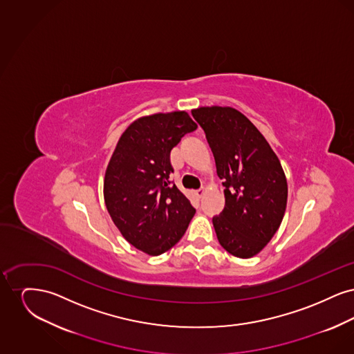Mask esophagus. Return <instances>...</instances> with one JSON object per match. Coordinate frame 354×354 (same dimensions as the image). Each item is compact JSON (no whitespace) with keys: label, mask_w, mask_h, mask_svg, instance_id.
Segmentation results:
<instances>
[{"label":"esophagus","mask_w":354,"mask_h":354,"mask_svg":"<svg viewBox=\"0 0 354 354\" xmlns=\"http://www.w3.org/2000/svg\"><path fill=\"white\" fill-rule=\"evenodd\" d=\"M204 194H205V188H204V187H202V188H199V189H196V191H195V195H196L198 198H202Z\"/></svg>","instance_id":"esophagus-1"}]
</instances>
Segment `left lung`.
Here are the masks:
<instances>
[{
	"label": "left lung",
	"instance_id": "obj_1",
	"mask_svg": "<svg viewBox=\"0 0 354 354\" xmlns=\"http://www.w3.org/2000/svg\"><path fill=\"white\" fill-rule=\"evenodd\" d=\"M191 113L205 133L225 187L224 209L212 219L220 245L236 257H253L284 218V169L267 139L234 107L207 106Z\"/></svg>",
	"mask_w": 354,
	"mask_h": 354
}]
</instances>
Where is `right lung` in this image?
I'll return each instance as SVG.
<instances>
[{"label": "right lung", "instance_id": "add662e5", "mask_svg": "<svg viewBox=\"0 0 354 354\" xmlns=\"http://www.w3.org/2000/svg\"><path fill=\"white\" fill-rule=\"evenodd\" d=\"M198 124L185 111L134 120L120 135L107 165L103 198L119 232L136 250L158 256L185 235L195 208L169 185V153Z\"/></svg>", "mask_w": 354, "mask_h": 354}]
</instances>
